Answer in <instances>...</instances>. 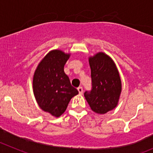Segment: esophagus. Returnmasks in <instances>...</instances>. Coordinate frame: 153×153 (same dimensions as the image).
Returning a JSON list of instances; mask_svg holds the SVG:
<instances>
[{
    "label": "esophagus",
    "instance_id": "obj_1",
    "mask_svg": "<svg viewBox=\"0 0 153 153\" xmlns=\"http://www.w3.org/2000/svg\"><path fill=\"white\" fill-rule=\"evenodd\" d=\"M78 93H79V94H82L83 93V87H78Z\"/></svg>",
    "mask_w": 153,
    "mask_h": 153
}]
</instances>
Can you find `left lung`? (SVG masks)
<instances>
[{"label": "left lung", "mask_w": 153, "mask_h": 153, "mask_svg": "<svg viewBox=\"0 0 153 153\" xmlns=\"http://www.w3.org/2000/svg\"><path fill=\"white\" fill-rule=\"evenodd\" d=\"M92 87L84 97L94 112L105 114L117 105L121 93V80L114 61L100 52L89 59Z\"/></svg>", "instance_id": "left-lung-1"}]
</instances>
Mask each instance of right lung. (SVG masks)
<instances>
[{
    "label": "right lung",
    "mask_w": 153,
    "mask_h": 153,
    "mask_svg": "<svg viewBox=\"0 0 153 153\" xmlns=\"http://www.w3.org/2000/svg\"><path fill=\"white\" fill-rule=\"evenodd\" d=\"M69 57L60 50L48 53L37 67L33 80L36 100L44 111L60 117L73 96L78 94L64 72Z\"/></svg>",
    "instance_id": "right-lung-1"
}]
</instances>
